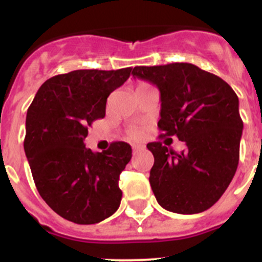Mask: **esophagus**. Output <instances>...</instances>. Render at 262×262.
<instances>
[{"instance_id":"1","label":"esophagus","mask_w":262,"mask_h":262,"mask_svg":"<svg viewBox=\"0 0 262 262\" xmlns=\"http://www.w3.org/2000/svg\"><path fill=\"white\" fill-rule=\"evenodd\" d=\"M144 149H146V147L142 146V144H134V146H133V152L134 153L141 152V150H144Z\"/></svg>"}]
</instances>
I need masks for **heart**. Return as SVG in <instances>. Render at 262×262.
I'll list each match as a JSON object with an SVG mask.
<instances>
[{
  "label": "heart",
  "mask_w": 262,
  "mask_h": 262,
  "mask_svg": "<svg viewBox=\"0 0 262 262\" xmlns=\"http://www.w3.org/2000/svg\"><path fill=\"white\" fill-rule=\"evenodd\" d=\"M146 83H141L139 86H144ZM139 130H137V129H133V130H130V137H133V138H137V137H139Z\"/></svg>",
  "instance_id": "1"
}]
</instances>
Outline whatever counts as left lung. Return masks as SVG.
Here are the masks:
<instances>
[{
    "label": "left lung",
    "instance_id": "1",
    "mask_svg": "<svg viewBox=\"0 0 262 262\" xmlns=\"http://www.w3.org/2000/svg\"><path fill=\"white\" fill-rule=\"evenodd\" d=\"M132 75L160 90L161 137L178 136L186 144L181 153L161 142L147 144L155 157L149 182L158 204L179 214L209 209L238 166L244 123L236 92L191 63L139 66Z\"/></svg>",
    "mask_w": 262,
    "mask_h": 262
}]
</instances>
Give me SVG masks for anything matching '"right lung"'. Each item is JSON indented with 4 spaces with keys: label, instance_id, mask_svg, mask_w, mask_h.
Listing matches in <instances>:
<instances>
[{
    "label": "right lung",
    "instance_id": "right-lung-1",
    "mask_svg": "<svg viewBox=\"0 0 262 262\" xmlns=\"http://www.w3.org/2000/svg\"><path fill=\"white\" fill-rule=\"evenodd\" d=\"M130 72L128 67L54 76L28 109L24 149L36 189L55 213L73 223H99L120 205L119 175L130 161L132 147L114 142L104 152H92L83 141L89 126L105 116L109 95Z\"/></svg>",
    "mask_w": 262,
    "mask_h": 262
}]
</instances>
